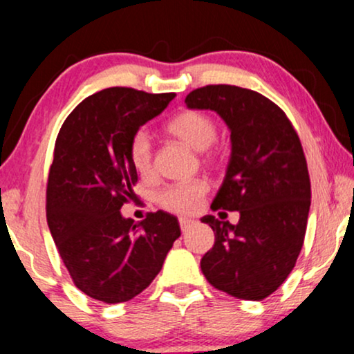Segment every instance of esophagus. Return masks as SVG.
<instances>
[{
  "instance_id": "esophagus-1",
  "label": "esophagus",
  "mask_w": 354,
  "mask_h": 354,
  "mask_svg": "<svg viewBox=\"0 0 354 354\" xmlns=\"http://www.w3.org/2000/svg\"><path fill=\"white\" fill-rule=\"evenodd\" d=\"M178 225H180L182 231H187L192 225H194V220H189V218H180V220H178Z\"/></svg>"
}]
</instances>
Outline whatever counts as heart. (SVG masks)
<instances>
[{"mask_svg":"<svg viewBox=\"0 0 354 354\" xmlns=\"http://www.w3.org/2000/svg\"><path fill=\"white\" fill-rule=\"evenodd\" d=\"M165 133L178 139L194 151H202V162L215 165L221 159V149L216 146V123L205 111L184 110L165 124ZM129 160L139 176L149 178L154 174L152 144L146 131H136L129 141ZM208 192L205 178H195L182 184H170L157 192L156 200L164 210L177 215H190L202 203Z\"/></svg>","mask_w":354,"mask_h":354,"instance_id":"b5f03b06","label":"heart"}]
</instances>
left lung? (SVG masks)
Wrapping results in <instances>:
<instances>
[{
	"label": "left lung",
	"instance_id": "obj_1",
	"mask_svg": "<svg viewBox=\"0 0 354 354\" xmlns=\"http://www.w3.org/2000/svg\"><path fill=\"white\" fill-rule=\"evenodd\" d=\"M189 108L213 110L231 129V159L212 210L239 212L238 225L213 215L215 244L200 261L218 290L263 300L282 286L302 250L310 210V177L294 129L276 103L236 85L190 91Z\"/></svg>",
	"mask_w": 354,
	"mask_h": 354
}]
</instances>
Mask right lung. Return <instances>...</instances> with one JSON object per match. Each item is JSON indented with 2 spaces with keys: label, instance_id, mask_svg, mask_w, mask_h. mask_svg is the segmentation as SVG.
<instances>
[{
  "label": "right lung",
  "instance_id": "obj_1",
  "mask_svg": "<svg viewBox=\"0 0 354 354\" xmlns=\"http://www.w3.org/2000/svg\"><path fill=\"white\" fill-rule=\"evenodd\" d=\"M174 97L104 88L77 104L57 134L46 190L47 225L75 287L100 302H128L141 294L180 236L177 218L169 213H147L134 223L120 212L136 200L131 138Z\"/></svg>",
  "mask_w": 354,
  "mask_h": 354
}]
</instances>
